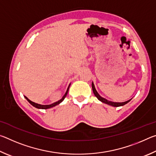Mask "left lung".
<instances>
[{"label":"left lung","instance_id":"8db88e82","mask_svg":"<svg viewBox=\"0 0 156 156\" xmlns=\"http://www.w3.org/2000/svg\"><path fill=\"white\" fill-rule=\"evenodd\" d=\"M91 87H92V89H93V92H94V94L95 95V96H96L97 98L100 100V101H101L102 102H103V103L111 105V106H113V107L123 106V105H125L126 103H128V102L131 100H131H127V101L124 102H114L109 101V100H107V99H105V98H102V97H101V96H100L99 94L97 92L96 88H95V86H94V83H91Z\"/></svg>","mask_w":156,"mask_h":156}]
</instances>
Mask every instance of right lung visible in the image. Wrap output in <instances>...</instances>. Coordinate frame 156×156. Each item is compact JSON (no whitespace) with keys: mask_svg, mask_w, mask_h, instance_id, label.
Returning <instances> with one entry per match:
<instances>
[{"mask_svg":"<svg viewBox=\"0 0 156 156\" xmlns=\"http://www.w3.org/2000/svg\"><path fill=\"white\" fill-rule=\"evenodd\" d=\"M70 84H69V87H68V88H67V91H66V93L65 94V95L64 96H63V97L61 99H60V100H58V101H57V102H54V103H53V104H51V105H40V104H37V103H36V102H32V101H31V100H30V99H28L27 97L26 96H25V98L26 99H27V101L30 102V103L32 105V106H34V107H36V108H38V109H49V108H51V107H55L56 106V105H59L60 102H62L63 100H64V99L65 98V97H66V96H67V93H68V91H69V86H70Z\"/></svg>","mask_w":156,"mask_h":156,"instance_id":"right-lung-1","label":"right lung"}]
</instances>
